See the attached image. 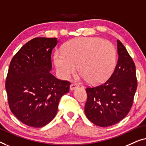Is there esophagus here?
I'll list each match as a JSON object with an SVG mask.
<instances>
[{
  "instance_id": "obj_1",
  "label": "esophagus",
  "mask_w": 146,
  "mask_h": 146,
  "mask_svg": "<svg viewBox=\"0 0 146 146\" xmlns=\"http://www.w3.org/2000/svg\"><path fill=\"white\" fill-rule=\"evenodd\" d=\"M79 87V85L75 83H71V85H70V89L71 90H73V89H75L76 88Z\"/></svg>"
}]
</instances>
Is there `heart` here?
Segmentation results:
<instances>
[{"label": "heart", "instance_id": "heart-1", "mask_svg": "<svg viewBox=\"0 0 146 146\" xmlns=\"http://www.w3.org/2000/svg\"><path fill=\"white\" fill-rule=\"evenodd\" d=\"M116 53L113 45L98 38H75L67 42L62 51H57L53 61L63 79H68L77 66L79 73L90 83L105 80L116 64Z\"/></svg>", "mask_w": 146, "mask_h": 146}]
</instances>
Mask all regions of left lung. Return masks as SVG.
Returning <instances> with one entry per match:
<instances>
[{"instance_id":"obj_1","label":"left lung","mask_w":146,"mask_h":146,"mask_svg":"<svg viewBox=\"0 0 146 146\" xmlns=\"http://www.w3.org/2000/svg\"><path fill=\"white\" fill-rule=\"evenodd\" d=\"M118 59L109 79L86 88L85 113L98 126L107 127L120 122L132 108L137 81L133 59L120 40H117Z\"/></svg>"}]
</instances>
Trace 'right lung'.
Returning <instances> with one entry per match:
<instances>
[{
    "label": "right lung",
    "instance_id": "1",
    "mask_svg": "<svg viewBox=\"0 0 146 146\" xmlns=\"http://www.w3.org/2000/svg\"><path fill=\"white\" fill-rule=\"evenodd\" d=\"M56 38H36L24 45L10 63L5 83L9 108L27 126L41 128L57 114L59 100L70 82L50 73Z\"/></svg>",
    "mask_w": 146,
    "mask_h": 146
}]
</instances>
